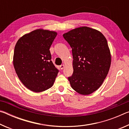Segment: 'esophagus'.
<instances>
[{
	"label": "esophagus",
	"instance_id": "esophagus-1",
	"mask_svg": "<svg viewBox=\"0 0 129 129\" xmlns=\"http://www.w3.org/2000/svg\"><path fill=\"white\" fill-rule=\"evenodd\" d=\"M64 67H65V65L64 64H62V65H60V68L61 69H63L64 68Z\"/></svg>",
	"mask_w": 129,
	"mask_h": 129
}]
</instances>
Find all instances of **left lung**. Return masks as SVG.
Instances as JSON below:
<instances>
[{
	"instance_id": "obj_1",
	"label": "left lung",
	"mask_w": 129,
	"mask_h": 129,
	"mask_svg": "<svg viewBox=\"0 0 129 129\" xmlns=\"http://www.w3.org/2000/svg\"><path fill=\"white\" fill-rule=\"evenodd\" d=\"M72 48L73 73L68 80L71 87L82 95L97 90L108 75L111 53L108 41L101 32L81 27L63 34Z\"/></svg>"
}]
</instances>
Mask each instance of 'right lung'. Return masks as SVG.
<instances>
[{
  "label": "right lung",
  "instance_id": "1",
  "mask_svg": "<svg viewBox=\"0 0 129 129\" xmlns=\"http://www.w3.org/2000/svg\"><path fill=\"white\" fill-rule=\"evenodd\" d=\"M56 32L40 28L24 35L15 45L13 64L26 88L41 92L53 86L58 70L51 61L49 48Z\"/></svg>",
  "mask_w": 129,
  "mask_h": 129
}]
</instances>
